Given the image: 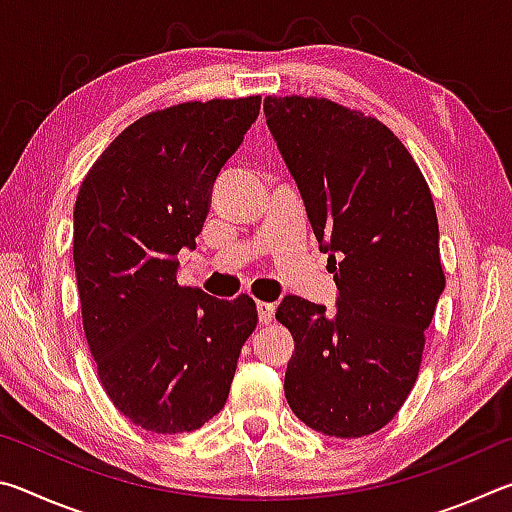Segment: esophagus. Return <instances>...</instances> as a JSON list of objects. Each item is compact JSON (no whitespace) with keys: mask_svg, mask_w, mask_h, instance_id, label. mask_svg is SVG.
I'll return each mask as SVG.
<instances>
[{"mask_svg":"<svg viewBox=\"0 0 512 512\" xmlns=\"http://www.w3.org/2000/svg\"><path fill=\"white\" fill-rule=\"evenodd\" d=\"M275 316V305H268V302H257V318L259 325H268Z\"/></svg>","mask_w":512,"mask_h":512,"instance_id":"esophagus-1","label":"esophagus"}]
</instances>
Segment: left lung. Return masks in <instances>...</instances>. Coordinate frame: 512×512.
I'll return each mask as SVG.
<instances>
[{
    "label": "left lung",
    "instance_id": "obj_1",
    "mask_svg": "<svg viewBox=\"0 0 512 512\" xmlns=\"http://www.w3.org/2000/svg\"><path fill=\"white\" fill-rule=\"evenodd\" d=\"M264 115L339 289L334 309L300 296L277 307L296 341L284 395L325 436H368L409 397L445 291L436 207L377 119L311 97H266Z\"/></svg>",
    "mask_w": 512,
    "mask_h": 512
}]
</instances>
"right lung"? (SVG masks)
<instances>
[{"label":"right lung","instance_id":"obj_1","mask_svg":"<svg viewBox=\"0 0 512 512\" xmlns=\"http://www.w3.org/2000/svg\"><path fill=\"white\" fill-rule=\"evenodd\" d=\"M259 97L180 103L137 119L94 162L74 205L83 329L112 404L155 433L201 429L228 400L253 298L180 287L221 169Z\"/></svg>","mask_w":512,"mask_h":512}]
</instances>
